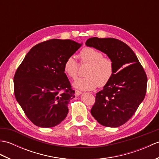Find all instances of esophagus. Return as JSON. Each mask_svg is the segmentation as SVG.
Here are the masks:
<instances>
[{
    "mask_svg": "<svg viewBox=\"0 0 159 159\" xmlns=\"http://www.w3.org/2000/svg\"><path fill=\"white\" fill-rule=\"evenodd\" d=\"M80 94H82V92H80L79 90H75V96H79Z\"/></svg>",
    "mask_w": 159,
    "mask_h": 159,
    "instance_id": "obj_1",
    "label": "esophagus"
}]
</instances>
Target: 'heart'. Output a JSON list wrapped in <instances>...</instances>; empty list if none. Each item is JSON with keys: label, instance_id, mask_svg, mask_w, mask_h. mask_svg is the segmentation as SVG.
<instances>
[{"label": "heart", "instance_id": "b5f03b06", "mask_svg": "<svg viewBox=\"0 0 159 159\" xmlns=\"http://www.w3.org/2000/svg\"><path fill=\"white\" fill-rule=\"evenodd\" d=\"M82 63H89L85 75L76 79L73 85L76 89L89 91L97 87H104L109 82L114 72V63L109 57H103L102 52L92 47H85L79 52ZM78 63L73 56H70L63 63V70L70 79H75L78 76Z\"/></svg>", "mask_w": 159, "mask_h": 159}]
</instances>
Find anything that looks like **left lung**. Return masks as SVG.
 Here are the masks:
<instances>
[{"label": "left lung", "mask_w": 159, "mask_h": 159, "mask_svg": "<svg viewBox=\"0 0 159 159\" xmlns=\"http://www.w3.org/2000/svg\"><path fill=\"white\" fill-rule=\"evenodd\" d=\"M85 44L105 53L114 63L113 75L96 93L91 113L104 126L119 127L130 119L143 100L146 74L133 50L119 39L92 38Z\"/></svg>", "instance_id": "obj_1"}]
</instances>
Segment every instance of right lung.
Wrapping results in <instances>:
<instances>
[{
  "label": "right lung",
  "mask_w": 159,
  "mask_h": 159,
  "mask_svg": "<svg viewBox=\"0 0 159 159\" xmlns=\"http://www.w3.org/2000/svg\"><path fill=\"white\" fill-rule=\"evenodd\" d=\"M81 46L71 39L39 43L29 50L17 69L13 78L15 97L36 126L54 127L66 117L75 92L71 89L63 63Z\"/></svg>",
  "instance_id": "right-lung-1"
}]
</instances>
